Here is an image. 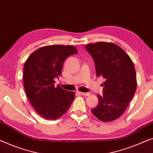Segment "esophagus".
<instances>
[{"mask_svg":"<svg viewBox=\"0 0 153 153\" xmlns=\"http://www.w3.org/2000/svg\"><path fill=\"white\" fill-rule=\"evenodd\" d=\"M81 95H84V96H88V95H90V93H84V92H79Z\"/></svg>","mask_w":153,"mask_h":153,"instance_id":"1","label":"esophagus"}]
</instances>
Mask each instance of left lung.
<instances>
[{
    "label": "left lung",
    "mask_w": 153,
    "mask_h": 153,
    "mask_svg": "<svg viewBox=\"0 0 153 153\" xmlns=\"http://www.w3.org/2000/svg\"><path fill=\"white\" fill-rule=\"evenodd\" d=\"M86 49L95 62L97 77L105 79L103 95L91 112L102 122L117 120L124 113L137 88L135 69L124 49L113 42H97Z\"/></svg>",
    "instance_id": "1"
}]
</instances>
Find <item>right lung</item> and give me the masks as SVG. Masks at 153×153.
Here are the masks:
<instances>
[{
  "label": "right lung",
  "instance_id": "obj_1",
  "mask_svg": "<svg viewBox=\"0 0 153 153\" xmlns=\"http://www.w3.org/2000/svg\"><path fill=\"white\" fill-rule=\"evenodd\" d=\"M77 53L72 45H49L33 51L25 62L23 83L27 98L45 119L53 120L62 117L74 101V92L54 84L55 78L62 74L66 59Z\"/></svg>",
  "mask_w": 153,
  "mask_h": 153
}]
</instances>
